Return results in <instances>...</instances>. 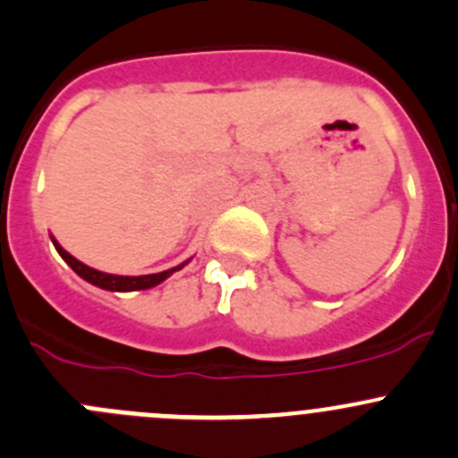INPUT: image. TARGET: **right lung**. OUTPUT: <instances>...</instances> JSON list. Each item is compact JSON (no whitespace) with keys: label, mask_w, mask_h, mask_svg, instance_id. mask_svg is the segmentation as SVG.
Returning <instances> with one entry per match:
<instances>
[{"label":"right lung","mask_w":458,"mask_h":458,"mask_svg":"<svg viewBox=\"0 0 458 458\" xmlns=\"http://www.w3.org/2000/svg\"><path fill=\"white\" fill-rule=\"evenodd\" d=\"M51 242H53V246H55V250L60 252L62 259H64L66 264H69L71 268H73L75 275H80V277H82L84 282H89V284H93V286L102 288V291H111V293L148 291V288H154V286H158V284H161V282H165V279L170 277L172 273L181 270L185 264H190V259H192V257H190L188 261H183V264L174 266V268L163 270V273L136 275V277H134V275H111V273H102V270L91 268V266H87V264H82V261H80V259H75L73 255H69V252H66L64 248H62L60 243H57V239L53 237V234H51Z\"/></svg>","instance_id":"right-lung-1"}]
</instances>
